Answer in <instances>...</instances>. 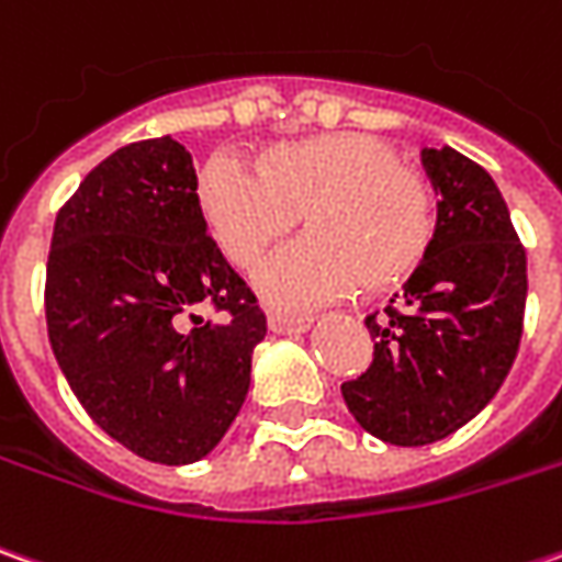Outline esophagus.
Segmentation results:
<instances>
[{
    "instance_id": "esophagus-1",
    "label": "esophagus",
    "mask_w": 562,
    "mask_h": 562,
    "mask_svg": "<svg viewBox=\"0 0 562 562\" xmlns=\"http://www.w3.org/2000/svg\"><path fill=\"white\" fill-rule=\"evenodd\" d=\"M270 333H280V336H299L311 329V317H289V314H270L267 319Z\"/></svg>"
}]
</instances>
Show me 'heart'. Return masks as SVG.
<instances>
[{"instance_id": "obj_1", "label": "heart", "mask_w": 562, "mask_h": 562, "mask_svg": "<svg viewBox=\"0 0 562 562\" xmlns=\"http://www.w3.org/2000/svg\"><path fill=\"white\" fill-rule=\"evenodd\" d=\"M199 204L223 255L255 267L301 223L307 239L258 270L270 304L311 307L395 289L426 261L436 239V195L416 167L373 133H326L273 143L255 170L211 158L199 173Z\"/></svg>"}]
</instances>
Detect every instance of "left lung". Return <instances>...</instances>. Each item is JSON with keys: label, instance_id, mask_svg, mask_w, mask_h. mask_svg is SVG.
I'll return each mask as SVG.
<instances>
[{"label": "left lung", "instance_id": "obj_1", "mask_svg": "<svg viewBox=\"0 0 562 562\" xmlns=\"http://www.w3.org/2000/svg\"><path fill=\"white\" fill-rule=\"evenodd\" d=\"M436 189V239L385 307L367 373L341 382L351 416L401 448L441 441L467 426L504 385L522 339L526 248L488 170L457 148H423Z\"/></svg>", "mask_w": 562, "mask_h": 562}]
</instances>
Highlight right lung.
I'll list each match as a JSON object with an SVG mask.
<instances>
[{"mask_svg": "<svg viewBox=\"0 0 562 562\" xmlns=\"http://www.w3.org/2000/svg\"><path fill=\"white\" fill-rule=\"evenodd\" d=\"M177 139L117 148L55 217L49 341L95 426L151 463L207 457L251 385L258 301L207 236ZM211 303L223 321L198 317Z\"/></svg>", "mask_w": 562, "mask_h": 562, "instance_id": "right-lung-1", "label": "right lung"}]
</instances>
